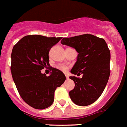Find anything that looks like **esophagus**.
<instances>
[{
  "mask_svg": "<svg viewBox=\"0 0 127 127\" xmlns=\"http://www.w3.org/2000/svg\"><path fill=\"white\" fill-rule=\"evenodd\" d=\"M65 77H66V79H69V77L68 76V75H65Z\"/></svg>",
  "mask_w": 127,
  "mask_h": 127,
  "instance_id": "esophagus-1",
  "label": "esophagus"
}]
</instances>
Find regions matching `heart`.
Instances as JSON below:
<instances>
[{
    "instance_id": "b5f03b06",
    "label": "heart",
    "mask_w": 127,
    "mask_h": 127,
    "mask_svg": "<svg viewBox=\"0 0 127 127\" xmlns=\"http://www.w3.org/2000/svg\"><path fill=\"white\" fill-rule=\"evenodd\" d=\"M57 68H58L59 70H61L62 71H64V72H65V71H67V70H68L67 67H66V66H65V65H59L58 66H57Z\"/></svg>"
}]
</instances>
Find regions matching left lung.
<instances>
[{
  "label": "left lung",
  "mask_w": 127,
  "mask_h": 127,
  "mask_svg": "<svg viewBox=\"0 0 127 127\" xmlns=\"http://www.w3.org/2000/svg\"><path fill=\"white\" fill-rule=\"evenodd\" d=\"M61 43L78 52L70 72L83 75L82 78L70 77L75 82L70 97L77 105H90L100 97L109 80L111 53L108 45L104 39L89 34L64 38Z\"/></svg>",
  "instance_id": "1"
}]
</instances>
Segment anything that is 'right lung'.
<instances>
[{"mask_svg":"<svg viewBox=\"0 0 127 127\" xmlns=\"http://www.w3.org/2000/svg\"><path fill=\"white\" fill-rule=\"evenodd\" d=\"M61 37L25 36L12 49L11 72L22 99L36 109H45L54 102L55 91L65 80L59 69L51 67L46 76L41 72L49 65V51Z\"/></svg>","mask_w":127,"mask_h":127,"instance_id":"obj_1","label":"right lung"}]
</instances>
